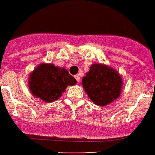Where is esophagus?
I'll return each mask as SVG.
<instances>
[{
    "mask_svg": "<svg viewBox=\"0 0 155 155\" xmlns=\"http://www.w3.org/2000/svg\"><path fill=\"white\" fill-rule=\"evenodd\" d=\"M74 77H75V79L77 80V82H79V81H80V75H79V74H77V75H75Z\"/></svg>",
    "mask_w": 155,
    "mask_h": 155,
    "instance_id": "esophagus-1",
    "label": "esophagus"
}]
</instances>
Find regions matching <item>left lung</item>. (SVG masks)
Returning a JSON list of instances; mask_svg holds the SVG:
<instances>
[{
  "mask_svg": "<svg viewBox=\"0 0 155 155\" xmlns=\"http://www.w3.org/2000/svg\"><path fill=\"white\" fill-rule=\"evenodd\" d=\"M82 83L90 99L99 106L110 104L121 93V77L107 66L93 64Z\"/></svg>",
  "mask_w": 155,
  "mask_h": 155,
  "instance_id": "obj_1",
  "label": "left lung"
}]
</instances>
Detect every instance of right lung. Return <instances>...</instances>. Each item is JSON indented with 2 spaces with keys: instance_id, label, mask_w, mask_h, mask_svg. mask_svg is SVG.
<instances>
[{
  "instance_id": "right-lung-1",
  "label": "right lung",
  "mask_w": 155,
  "mask_h": 155,
  "mask_svg": "<svg viewBox=\"0 0 155 155\" xmlns=\"http://www.w3.org/2000/svg\"><path fill=\"white\" fill-rule=\"evenodd\" d=\"M76 79L68 70L52 64H40L30 75L29 87L35 97L51 103L58 99L69 85H74Z\"/></svg>"
}]
</instances>
